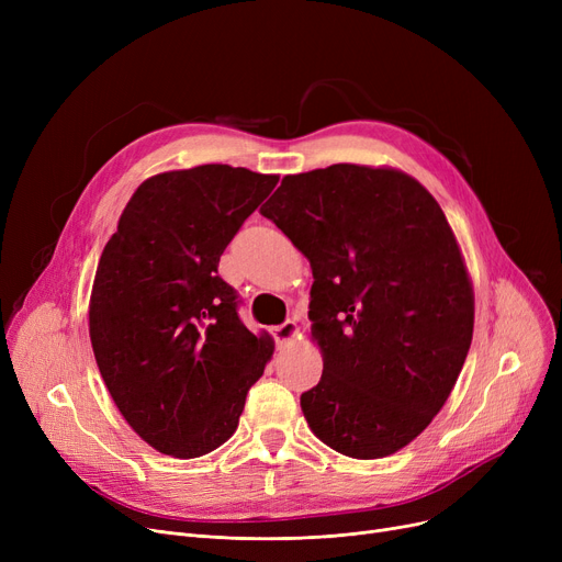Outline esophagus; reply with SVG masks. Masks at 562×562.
Listing matches in <instances>:
<instances>
[{"label": "esophagus", "mask_w": 562, "mask_h": 562, "mask_svg": "<svg viewBox=\"0 0 562 562\" xmlns=\"http://www.w3.org/2000/svg\"><path fill=\"white\" fill-rule=\"evenodd\" d=\"M273 335H276L278 344H289V341L296 339V335H299V323L296 321H284L282 326L273 328Z\"/></svg>", "instance_id": "34e87169"}]
</instances>
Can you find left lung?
Listing matches in <instances>:
<instances>
[{"instance_id":"left-lung-1","label":"left lung","mask_w":562,"mask_h":562,"mask_svg":"<svg viewBox=\"0 0 562 562\" xmlns=\"http://www.w3.org/2000/svg\"><path fill=\"white\" fill-rule=\"evenodd\" d=\"M261 214L312 266V432L358 460L401 451L445 407L474 335V286L445 212L403 170L335 164L282 177Z\"/></svg>"}]
</instances>
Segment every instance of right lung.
<instances>
[{
    "mask_svg": "<svg viewBox=\"0 0 562 562\" xmlns=\"http://www.w3.org/2000/svg\"><path fill=\"white\" fill-rule=\"evenodd\" d=\"M280 177L204 164L147 177L102 250L88 333L104 385L132 430L189 460L234 435L273 358L218 278L232 236Z\"/></svg>",
    "mask_w": 562,
    "mask_h": 562,
    "instance_id": "1",
    "label": "right lung"
}]
</instances>
